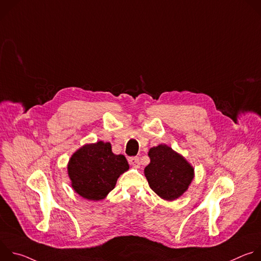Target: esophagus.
Wrapping results in <instances>:
<instances>
[{
  "label": "esophagus",
  "instance_id": "1",
  "mask_svg": "<svg viewBox=\"0 0 261 261\" xmlns=\"http://www.w3.org/2000/svg\"><path fill=\"white\" fill-rule=\"evenodd\" d=\"M128 161H129L130 165H132L134 167H139V158L138 157H129Z\"/></svg>",
  "mask_w": 261,
  "mask_h": 261
}]
</instances>
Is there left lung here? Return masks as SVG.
<instances>
[{"mask_svg": "<svg viewBox=\"0 0 261 261\" xmlns=\"http://www.w3.org/2000/svg\"><path fill=\"white\" fill-rule=\"evenodd\" d=\"M147 155L151 162L144 168V175L157 195L171 201L188 190L194 168L181 155L166 144L151 147Z\"/></svg>", "mask_w": 261, "mask_h": 261, "instance_id": "obj_1", "label": "left lung"}]
</instances>
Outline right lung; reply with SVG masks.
Instances as JSON below:
<instances>
[{
  "instance_id": "add662e5",
  "label": "right lung",
  "mask_w": 261,
  "mask_h": 261,
  "mask_svg": "<svg viewBox=\"0 0 261 261\" xmlns=\"http://www.w3.org/2000/svg\"><path fill=\"white\" fill-rule=\"evenodd\" d=\"M73 190L88 200H101L115 188L119 176L129 169L124 155H115L109 142L85 144L68 163Z\"/></svg>"
}]
</instances>
